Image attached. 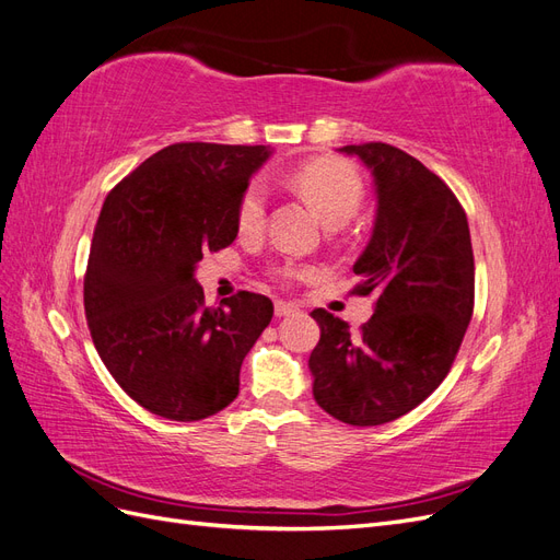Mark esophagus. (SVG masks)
Segmentation results:
<instances>
[{"label": "esophagus", "instance_id": "esophagus-1", "mask_svg": "<svg viewBox=\"0 0 560 560\" xmlns=\"http://www.w3.org/2000/svg\"><path fill=\"white\" fill-rule=\"evenodd\" d=\"M299 311L296 303H290V301H276V317H290Z\"/></svg>", "mask_w": 560, "mask_h": 560}]
</instances>
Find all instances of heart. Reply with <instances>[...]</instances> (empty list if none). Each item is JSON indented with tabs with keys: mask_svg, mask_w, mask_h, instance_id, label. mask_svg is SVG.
Instances as JSON below:
<instances>
[{
	"mask_svg": "<svg viewBox=\"0 0 560 560\" xmlns=\"http://www.w3.org/2000/svg\"><path fill=\"white\" fill-rule=\"evenodd\" d=\"M292 184L327 226H343L360 210L364 196L360 175L348 163L334 159H319L303 165L299 173H294ZM266 184L259 179L245 189L238 206V226L243 231L261 229L266 219ZM287 273H294V270H287Z\"/></svg>",
	"mask_w": 560,
	"mask_h": 560,
	"instance_id": "heart-1",
	"label": "heart"
}]
</instances>
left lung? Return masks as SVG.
<instances>
[{"mask_svg": "<svg viewBox=\"0 0 560 560\" xmlns=\"http://www.w3.org/2000/svg\"><path fill=\"white\" fill-rule=\"evenodd\" d=\"M338 151L374 177V231L352 270L358 292L378 299L360 336L315 308L319 343L308 369L322 409L374 428L416 409L446 378L471 319L474 254L463 206L418 159L383 142Z\"/></svg>", "mask_w": 560, "mask_h": 560, "instance_id": "8db88e82", "label": "left lung"}]
</instances>
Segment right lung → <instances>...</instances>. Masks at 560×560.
<instances>
[{
	"mask_svg": "<svg viewBox=\"0 0 560 560\" xmlns=\"http://www.w3.org/2000/svg\"><path fill=\"white\" fill-rule=\"evenodd\" d=\"M270 147L182 142L109 191L93 233L83 306L100 360L147 411L202 420L238 397L241 364L273 301L238 292L208 308L196 266L238 235V206Z\"/></svg>",
	"mask_w": 560,
	"mask_h": 560,
	"instance_id": "add662e5",
	"label": "right lung"
}]
</instances>
